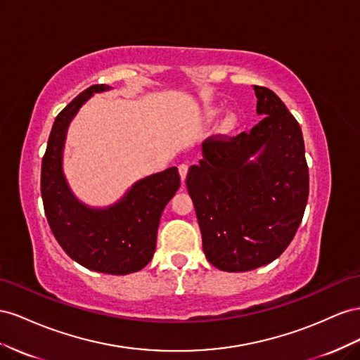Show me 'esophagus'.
I'll return each instance as SVG.
<instances>
[{
	"label": "esophagus",
	"instance_id": "1",
	"mask_svg": "<svg viewBox=\"0 0 360 360\" xmlns=\"http://www.w3.org/2000/svg\"><path fill=\"white\" fill-rule=\"evenodd\" d=\"M178 170H179V176L182 181H186L187 178V173H188V166L187 164H179L178 166Z\"/></svg>",
	"mask_w": 360,
	"mask_h": 360
}]
</instances>
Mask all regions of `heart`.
Masks as SVG:
<instances>
[{
    "label": "heart",
    "mask_w": 360,
    "mask_h": 360,
    "mask_svg": "<svg viewBox=\"0 0 360 360\" xmlns=\"http://www.w3.org/2000/svg\"><path fill=\"white\" fill-rule=\"evenodd\" d=\"M217 112H219L217 108H208V110H207V115H208L210 117L215 116V115H217ZM237 123H238L237 112H235V111H228V112H226V115L221 117L220 129H221L223 132H229V131H232L235 127H237Z\"/></svg>",
    "instance_id": "obj_1"
}]
</instances>
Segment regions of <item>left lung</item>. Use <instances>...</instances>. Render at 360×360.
Instances as JSON below:
<instances>
[{"mask_svg":"<svg viewBox=\"0 0 360 360\" xmlns=\"http://www.w3.org/2000/svg\"><path fill=\"white\" fill-rule=\"evenodd\" d=\"M253 90L264 119L231 140H205L203 158L186 182L205 256L229 273L279 258L299 229L309 194L299 122L274 91Z\"/></svg>","mask_w":360,"mask_h":360,"instance_id":"left-lung-1","label":"left lung"}]
</instances>
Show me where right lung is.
Instances as JSON below:
<instances>
[{"label": "right lung", "mask_w": 360, "mask_h": 360, "mask_svg": "<svg viewBox=\"0 0 360 360\" xmlns=\"http://www.w3.org/2000/svg\"><path fill=\"white\" fill-rule=\"evenodd\" d=\"M110 86L86 89L60 111L42 160V199L49 228L63 250L89 270L123 276L146 266L155 253L161 214L178 191L176 167L139 179L108 207H89L70 190L63 152L70 122L79 108Z\"/></svg>", "instance_id": "add662e5"}]
</instances>
